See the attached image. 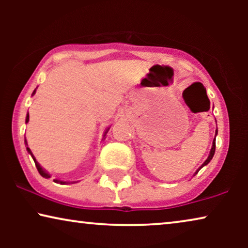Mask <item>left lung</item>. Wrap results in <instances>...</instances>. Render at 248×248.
Here are the masks:
<instances>
[{"mask_svg":"<svg viewBox=\"0 0 248 248\" xmlns=\"http://www.w3.org/2000/svg\"><path fill=\"white\" fill-rule=\"evenodd\" d=\"M217 134H218V128H217V130H216V135H217ZM215 151H216V137H215V140H213V142H212V147H211V150H210L209 157L206 158V160H205L204 162H203V164H202L201 166H200V168L196 169V171L194 172V175H193V176H195V175L198 174V172L200 171V169L203 168V167H204V166H206V165L209 164L210 161H211V159L213 158V155H215Z\"/></svg>","mask_w":248,"mask_h":248,"instance_id":"1","label":"left lung"}]
</instances>
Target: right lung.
<instances>
[{
  "instance_id": "obj_1",
  "label": "right lung",
  "mask_w": 248,
  "mask_h": 248,
  "mask_svg": "<svg viewBox=\"0 0 248 248\" xmlns=\"http://www.w3.org/2000/svg\"><path fill=\"white\" fill-rule=\"evenodd\" d=\"M35 93H36V89H35V90H33V93H32V96H33V94H35ZM28 122H29V113H28V114H27V116H26V123H28ZM109 128H110V127H107V128H106V131H105V133H104V139H103V140H105V137H106L107 132H108V131H109ZM25 142H26V147H27V151H28V154H29L30 155H31V157H32V159H33V161H35V165H36V167H37V169H38L39 174H40V175H42L44 178H50V174H49V172H48V171H46V170H45V169H44V168L42 167V166H40V165H39V162L36 160L35 155H32V152H31V150H30V149L28 148V143H27V140H26ZM54 182H55V183H59V184H62V185H63V184H73V183H77V182H65V181H61V179H57V178H56V179H54Z\"/></svg>"
}]
</instances>
